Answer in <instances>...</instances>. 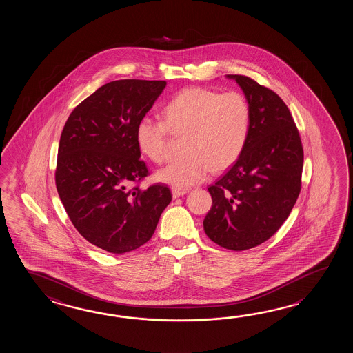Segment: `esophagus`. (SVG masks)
<instances>
[{"label": "esophagus", "instance_id": "obj_1", "mask_svg": "<svg viewBox=\"0 0 353 353\" xmlns=\"http://www.w3.org/2000/svg\"><path fill=\"white\" fill-rule=\"evenodd\" d=\"M187 193V189H173V192H172L174 199H176V198H179V196H183V195H185Z\"/></svg>", "mask_w": 353, "mask_h": 353}]
</instances>
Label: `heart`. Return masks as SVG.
I'll return each instance as SVG.
<instances>
[{
  "label": "heart",
  "instance_id": "obj_1",
  "mask_svg": "<svg viewBox=\"0 0 353 353\" xmlns=\"http://www.w3.org/2000/svg\"><path fill=\"white\" fill-rule=\"evenodd\" d=\"M251 130V107L239 92L190 87L180 90L164 108V121L143 116L135 130L137 148L154 163L166 155L169 132L185 135V157L164 166L157 180L170 187L202 183L212 170L225 172L240 159Z\"/></svg>",
  "mask_w": 353,
  "mask_h": 353
}]
</instances>
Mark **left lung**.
<instances>
[{
  "mask_svg": "<svg viewBox=\"0 0 353 353\" xmlns=\"http://www.w3.org/2000/svg\"><path fill=\"white\" fill-rule=\"evenodd\" d=\"M251 107L248 143L232 168L208 188L204 232L221 248L243 251L269 240L299 196L304 152L284 101L245 75H227Z\"/></svg>",
  "mask_w": 353,
  "mask_h": 353,
  "instance_id": "8db88e82",
  "label": "left lung"
}]
</instances>
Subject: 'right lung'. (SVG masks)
<instances>
[{
	"instance_id": "add662e5",
	"label": "right lung",
	"mask_w": 353,
	"mask_h": 353,
	"mask_svg": "<svg viewBox=\"0 0 353 353\" xmlns=\"http://www.w3.org/2000/svg\"><path fill=\"white\" fill-rule=\"evenodd\" d=\"M165 85L141 79L107 83L75 107L60 136V201L77 231L111 254L130 252L150 240L172 202L164 184L130 188L149 175L140 160L136 125Z\"/></svg>"
}]
</instances>
